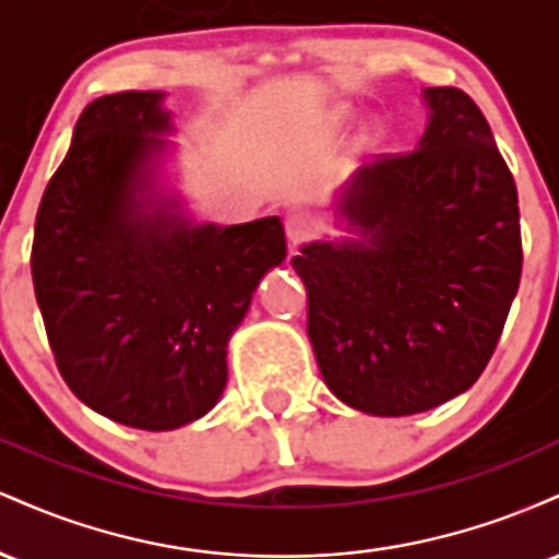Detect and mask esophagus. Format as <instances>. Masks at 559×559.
Here are the masks:
<instances>
[{
    "mask_svg": "<svg viewBox=\"0 0 559 559\" xmlns=\"http://www.w3.org/2000/svg\"><path fill=\"white\" fill-rule=\"evenodd\" d=\"M286 239L292 247H299L301 241H307L312 236V230H316V223H312L310 215L305 213H292L286 217Z\"/></svg>",
    "mask_w": 559,
    "mask_h": 559,
    "instance_id": "34e87169",
    "label": "esophagus"
}]
</instances>
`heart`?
<instances>
[{"label":"heart","mask_w":559,"mask_h":559,"mask_svg":"<svg viewBox=\"0 0 559 559\" xmlns=\"http://www.w3.org/2000/svg\"><path fill=\"white\" fill-rule=\"evenodd\" d=\"M389 139V128L383 120H368V123L362 126V133H360V141L362 146H370V150H378V146L386 144Z\"/></svg>","instance_id":"obj_1"}]
</instances>
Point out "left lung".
Masks as SVG:
<instances>
[{"mask_svg": "<svg viewBox=\"0 0 559 559\" xmlns=\"http://www.w3.org/2000/svg\"><path fill=\"white\" fill-rule=\"evenodd\" d=\"M418 150L362 165L336 191L342 239L292 260L325 386L381 418L426 413L478 381L521 284L512 173L484 112L423 88Z\"/></svg>", "mask_w": 559, "mask_h": 559, "instance_id": "obj_1", "label": "left lung"}]
</instances>
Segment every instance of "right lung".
Returning <instances> with one entry per match:
<instances>
[{
	"label": "right lung",
	"mask_w": 559,
	"mask_h": 559,
	"mask_svg": "<svg viewBox=\"0 0 559 559\" xmlns=\"http://www.w3.org/2000/svg\"><path fill=\"white\" fill-rule=\"evenodd\" d=\"M163 92L94 99L36 215L31 273L57 368L94 413L141 431L207 415L254 288L286 260L281 217L197 223L165 183Z\"/></svg>",
	"instance_id": "1"
}]
</instances>
